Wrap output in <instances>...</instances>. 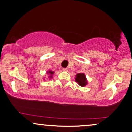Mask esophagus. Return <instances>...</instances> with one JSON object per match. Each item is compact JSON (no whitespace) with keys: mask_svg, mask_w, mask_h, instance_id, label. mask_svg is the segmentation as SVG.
I'll return each mask as SVG.
<instances>
[{"mask_svg":"<svg viewBox=\"0 0 132 132\" xmlns=\"http://www.w3.org/2000/svg\"><path fill=\"white\" fill-rule=\"evenodd\" d=\"M62 70H63V71H68V69L67 68H63V69H62Z\"/></svg>","mask_w":132,"mask_h":132,"instance_id":"obj_1","label":"esophagus"}]
</instances>
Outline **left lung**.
<instances>
[{
	"instance_id": "left-lung-1",
	"label": "left lung",
	"mask_w": 132,
	"mask_h": 132,
	"mask_svg": "<svg viewBox=\"0 0 132 132\" xmlns=\"http://www.w3.org/2000/svg\"><path fill=\"white\" fill-rule=\"evenodd\" d=\"M76 82L78 83V84L79 86H82V87H84L86 86L87 84V79H86V76L84 73H79L78 75L76 76L75 78Z\"/></svg>"
}]
</instances>
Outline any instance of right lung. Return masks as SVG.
Returning <instances> with one entry per match:
<instances>
[{
	"label": "right lung",
	"mask_w": 132,
	"mask_h": 132,
	"mask_svg": "<svg viewBox=\"0 0 132 132\" xmlns=\"http://www.w3.org/2000/svg\"><path fill=\"white\" fill-rule=\"evenodd\" d=\"M47 73L50 74V78H52V75L54 74L53 71H48V72H47Z\"/></svg>",
	"instance_id": "right-lung-1"
}]
</instances>
